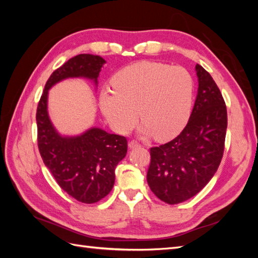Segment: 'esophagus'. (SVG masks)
Returning <instances> with one entry per match:
<instances>
[{"instance_id": "1", "label": "esophagus", "mask_w": 258, "mask_h": 258, "mask_svg": "<svg viewBox=\"0 0 258 258\" xmlns=\"http://www.w3.org/2000/svg\"><path fill=\"white\" fill-rule=\"evenodd\" d=\"M140 146H141V144L139 143L138 141H131L130 143H128V147H130L131 150H132V149H135V147H140Z\"/></svg>"}]
</instances>
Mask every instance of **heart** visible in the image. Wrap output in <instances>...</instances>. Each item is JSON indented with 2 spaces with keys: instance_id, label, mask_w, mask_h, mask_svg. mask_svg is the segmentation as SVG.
Segmentation results:
<instances>
[{
  "instance_id": "1",
  "label": "heart",
  "mask_w": 258,
  "mask_h": 258,
  "mask_svg": "<svg viewBox=\"0 0 258 258\" xmlns=\"http://www.w3.org/2000/svg\"><path fill=\"white\" fill-rule=\"evenodd\" d=\"M112 85L113 91L101 92L100 106L116 132H130L140 115L143 119L140 133L165 141L176 136L187 123L194 82L186 69L142 61L120 70Z\"/></svg>"
}]
</instances>
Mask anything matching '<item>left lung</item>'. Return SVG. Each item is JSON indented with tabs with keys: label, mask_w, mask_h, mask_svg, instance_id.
<instances>
[{
	"label": "left lung",
	"mask_w": 258,
	"mask_h": 258,
	"mask_svg": "<svg viewBox=\"0 0 258 258\" xmlns=\"http://www.w3.org/2000/svg\"><path fill=\"white\" fill-rule=\"evenodd\" d=\"M199 91L187 125L174 140L152 147L147 183L167 204L195 196L220 166L227 128L222 93L211 74L196 64Z\"/></svg>",
	"instance_id": "obj_1"
}]
</instances>
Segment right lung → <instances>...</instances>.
I'll return each instance as SVG.
<instances>
[{
    "instance_id": "add662e5",
    "label": "right lung",
    "mask_w": 258,
    "mask_h": 258,
    "mask_svg": "<svg viewBox=\"0 0 258 258\" xmlns=\"http://www.w3.org/2000/svg\"><path fill=\"white\" fill-rule=\"evenodd\" d=\"M105 59L80 54L54 71L47 80L36 109L37 146L45 166L61 188L73 199L93 204L112 190L115 167L127 153V140L92 127L79 136H62L47 113L48 90L69 78H86L97 84Z\"/></svg>"
}]
</instances>
